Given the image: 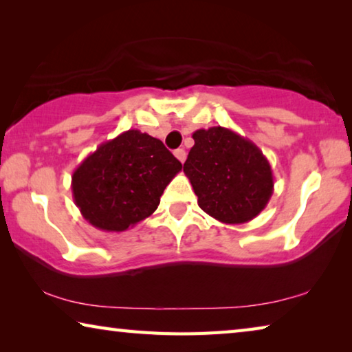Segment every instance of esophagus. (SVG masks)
I'll return each instance as SVG.
<instances>
[{
  "instance_id": "obj_1",
  "label": "esophagus",
  "mask_w": 352,
  "mask_h": 352,
  "mask_svg": "<svg viewBox=\"0 0 352 352\" xmlns=\"http://www.w3.org/2000/svg\"><path fill=\"white\" fill-rule=\"evenodd\" d=\"M174 155L178 158V162H180V163L186 162V152H184V148H177Z\"/></svg>"
}]
</instances>
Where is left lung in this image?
Instances as JSON below:
<instances>
[{"label":"left lung","instance_id":"8db88e82","mask_svg":"<svg viewBox=\"0 0 352 352\" xmlns=\"http://www.w3.org/2000/svg\"><path fill=\"white\" fill-rule=\"evenodd\" d=\"M183 172L199 206L219 222L253 220L273 194V172L261 148L231 129L210 127L192 133Z\"/></svg>","mask_w":352,"mask_h":352}]
</instances>
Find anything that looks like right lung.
<instances>
[{"mask_svg":"<svg viewBox=\"0 0 352 352\" xmlns=\"http://www.w3.org/2000/svg\"><path fill=\"white\" fill-rule=\"evenodd\" d=\"M182 163L160 140L127 130L105 141L71 177L76 206L94 228L121 233L152 216Z\"/></svg>","mask_w":352,"mask_h":352,"instance_id":"right-lung-1","label":"right lung"}]
</instances>
